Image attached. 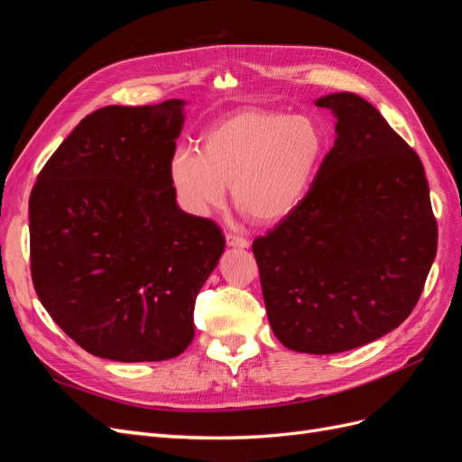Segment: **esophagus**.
<instances>
[{"instance_id":"obj_1","label":"esophagus","mask_w":462,"mask_h":462,"mask_svg":"<svg viewBox=\"0 0 462 462\" xmlns=\"http://www.w3.org/2000/svg\"><path fill=\"white\" fill-rule=\"evenodd\" d=\"M226 243H227V246H231V248H241V250L250 246V243H248L246 239H243V236H236V235H231V233L226 235Z\"/></svg>"}]
</instances>
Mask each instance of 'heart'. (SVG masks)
Instances as JSON below:
<instances>
[{
    "instance_id": "heart-1",
    "label": "heart",
    "mask_w": 462,
    "mask_h": 462,
    "mask_svg": "<svg viewBox=\"0 0 462 462\" xmlns=\"http://www.w3.org/2000/svg\"><path fill=\"white\" fill-rule=\"evenodd\" d=\"M328 152V134L310 116L245 107L202 136V152L177 148L167 179L189 216L206 217L227 200L258 226H277L309 197Z\"/></svg>"
}]
</instances>
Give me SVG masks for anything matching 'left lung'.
<instances>
[{
  "label": "left lung",
  "mask_w": 462,
  "mask_h": 462,
  "mask_svg": "<svg viewBox=\"0 0 462 462\" xmlns=\"http://www.w3.org/2000/svg\"><path fill=\"white\" fill-rule=\"evenodd\" d=\"M335 143L309 197L253 243L275 337L291 351H351L399 328L422 295L438 226L418 153L365 97L314 102Z\"/></svg>",
  "instance_id": "left-lung-1"
}]
</instances>
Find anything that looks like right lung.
I'll return each instance as SVG.
<instances>
[{
	"mask_svg": "<svg viewBox=\"0 0 462 462\" xmlns=\"http://www.w3.org/2000/svg\"><path fill=\"white\" fill-rule=\"evenodd\" d=\"M185 104L92 111L31 192L36 295L94 356L158 362L194 337V300L226 239L177 206L167 179Z\"/></svg>",
	"mask_w": 462,
	"mask_h": 462,
	"instance_id": "obj_1",
	"label": "right lung"
}]
</instances>
